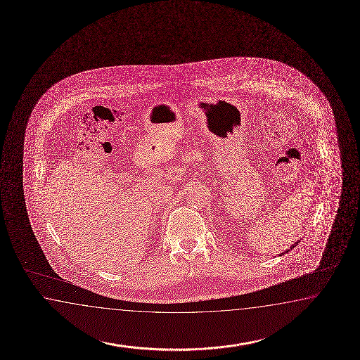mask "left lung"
<instances>
[{
    "label": "left lung",
    "instance_id": "obj_1",
    "mask_svg": "<svg viewBox=\"0 0 360 360\" xmlns=\"http://www.w3.org/2000/svg\"><path fill=\"white\" fill-rule=\"evenodd\" d=\"M298 243H300V240H297L296 243H295V244H292V247H290V249H293L295 248V247H296L297 244H298ZM290 249H287V250H285V252H283V253H281V255H285V253H288V252H289V250H290ZM281 255H280V256H281Z\"/></svg>",
    "mask_w": 360,
    "mask_h": 360
}]
</instances>
